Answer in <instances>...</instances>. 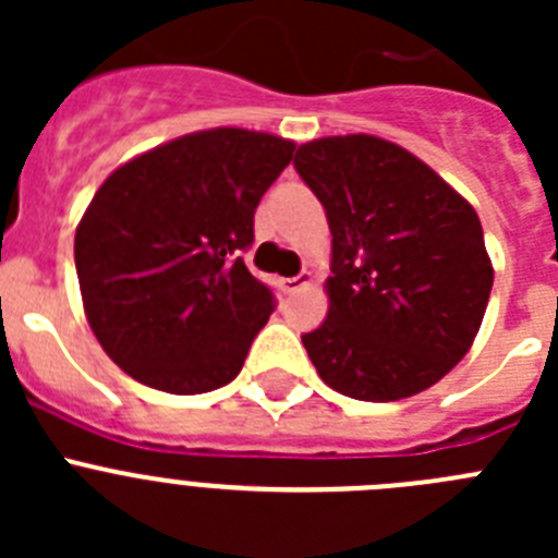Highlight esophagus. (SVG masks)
Returning <instances> with one entry per match:
<instances>
[{
  "mask_svg": "<svg viewBox=\"0 0 558 558\" xmlns=\"http://www.w3.org/2000/svg\"><path fill=\"white\" fill-rule=\"evenodd\" d=\"M313 282V276L307 274V270H304V274H299V276H290V279H282V290L284 293H295V290H302V288H307V284Z\"/></svg>",
  "mask_w": 558,
  "mask_h": 558,
  "instance_id": "obj_1",
  "label": "esophagus"
}]
</instances>
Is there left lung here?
I'll return each instance as SVG.
<instances>
[{"mask_svg": "<svg viewBox=\"0 0 558 558\" xmlns=\"http://www.w3.org/2000/svg\"><path fill=\"white\" fill-rule=\"evenodd\" d=\"M332 231L327 322L302 335L329 388L397 402L445 377L481 329L492 270L475 209L405 147L368 133L299 147Z\"/></svg>", "mask_w": 558, "mask_h": 558, "instance_id": "obj_1", "label": "left lung"}]
</instances>
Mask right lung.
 I'll use <instances>...</instances> for the list:
<instances>
[{
    "mask_svg": "<svg viewBox=\"0 0 558 558\" xmlns=\"http://www.w3.org/2000/svg\"><path fill=\"white\" fill-rule=\"evenodd\" d=\"M293 150L282 136L211 128L108 175L77 226L75 268L92 332L122 372L167 393L240 374L276 310L243 251Z\"/></svg>",
    "mask_w": 558,
    "mask_h": 558,
    "instance_id": "obj_1",
    "label": "right lung"
}]
</instances>
